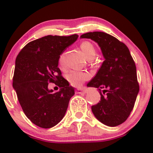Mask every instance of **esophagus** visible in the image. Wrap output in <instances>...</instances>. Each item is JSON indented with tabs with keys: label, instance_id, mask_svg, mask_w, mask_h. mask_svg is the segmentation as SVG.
Returning a JSON list of instances; mask_svg holds the SVG:
<instances>
[{
	"label": "esophagus",
	"instance_id": "obj_1",
	"mask_svg": "<svg viewBox=\"0 0 153 153\" xmlns=\"http://www.w3.org/2000/svg\"><path fill=\"white\" fill-rule=\"evenodd\" d=\"M76 93H78V94H86V91L84 89H78L76 90Z\"/></svg>",
	"mask_w": 153,
	"mask_h": 153
}]
</instances>
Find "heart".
I'll list each match as a JSON object with an SVG mask.
<instances>
[{
	"instance_id": "obj_1",
	"label": "heart",
	"mask_w": 153,
	"mask_h": 153,
	"mask_svg": "<svg viewBox=\"0 0 153 153\" xmlns=\"http://www.w3.org/2000/svg\"><path fill=\"white\" fill-rule=\"evenodd\" d=\"M80 48L82 50L84 56L87 60H92L95 55V49L92 44L89 41H83L80 44ZM59 64L61 67H64V61L63 57L59 58ZM90 75L85 72H80V71H71L67 74V78L69 83L72 86H82V84L86 81L89 79Z\"/></svg>"
}]
</instances>
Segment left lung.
<instances>
[{"label": "left lung", "instance_id": "obj_1", "mask_svg": "<svg viewBox=\"0 0 153 153\" xmlns=\"http://www.w3.org/2000/svg\"><path fill=\"white\" fill-rule=\"evenodd\" d=\"M81 38L96 42L105 59L87 84V86L98 88L101 95L99 103L92 106V112L102 124L118 126L130 115L139 92L135 62L128 47L109 34L87 32Z\"/></svg>", "mask_w": 153, "mask_h": 153}]
</instances>
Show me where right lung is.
I'll return each mask as SVG.
<instances>
[{"instance_id": "obj_1", "label": "right lung", "mask_w": 153, "mask_h": 153, "mask_svg": "<svg viewBox=\"0 0 153 153\" xmlns=\"http://www.w3.org/2000/svg\"><path fill=\"white\" fill-rule=\"evenodd\" d=\"M78 38L47 35L28 43L15 60L13 86L27 118L39 127L58 124L65 115L75 88L61 76L60 55ZM54 82L61 89L54 93L48 88Z\"/></svg>"}]
</instances>
